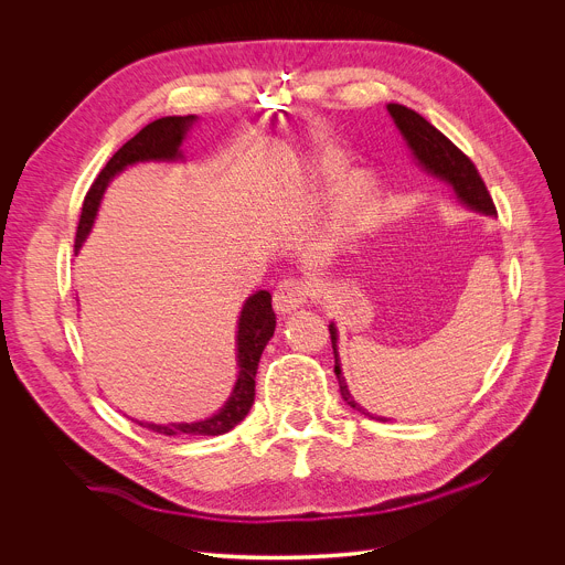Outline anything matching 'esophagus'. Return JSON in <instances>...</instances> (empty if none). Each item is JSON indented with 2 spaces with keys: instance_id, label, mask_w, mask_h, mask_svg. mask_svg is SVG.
Instances as JSON below:
<instances>
[{
  "instance_id": "obj_1",
  "label": "esophagus",
  "mask_w": 565,
  "mask_h": 565,
  "mask_svg": "<svg viewBox=\"0 0 565 565\" xmlns=\"http://www.w3.org/2000/svg\"><path fill=\"white\" fill-rule=\"evenodd\" d=\"M312 295H315V290H312V286L306 279L288 277V279H281L277 284L275 295H273V303H275L277 312L288 315V312L301 308Z\"/></svg>"
}]
</instances>
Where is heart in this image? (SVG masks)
Instances as JSON below:
<instances>
[{"label": "heart", "mask_w": 565, "mask_h": 565, "mask_svg": "<svg viewBox=\"0 0 565 565\" xmlns=\"http://www.w3.org/2000/svg\"><path fill=\"white\" fill-rule=\"evenodd\" d=\"M335 170H338L335 160L324 158V163H321V172L335 174ZM373 203H375V196H373V190L369 183H364V181L351 183L344 190L340 205H338V214H335L338 227L342 232H358L360 227H364L366 221L371 218Z\"/></svg>", "instance_id": "heart-1"}]
</instances>
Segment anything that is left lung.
Here are the masks:
<instances>
[{"mask_svg":"<svg viewBox=\"0 0 565 565\" xmlns=\"http://www.w3.org/2000/svg\"><path fill=\"white\" fill-rule=\"evenodd\" d=\"M386 109H388L395 127L399 129L402 138L407 140L409 149L414 151L416 160L429 174L449 183L454 188L456 196L469 210L488 214V216L497 214V205H494L486 183H482L476 166L443 131H438L429 120H425L420 114H416L409 107L391 103V105H386ZM329 331H331V344H333V355H335V375H338L340 393H342L344 402L349 407H353L355 412L373 418L369 412H364L358 405V402L351 395V391H349V386H347V380H344L342 366H340V355H338V329H335V324H331ZM375 420H382V418H375Z\"/></svg>","mask_w":565,"mask_h":565,"instance_id":"left-lung-1","label":"left lung"}]
</instances>
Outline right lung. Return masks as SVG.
Listing matches in <instances>:
<instances>
[{"instance_id":"add662e5","label":"right lung","mask_w":565,"mask_h":565,"mask_svg":"<svg viewBox=\"0 0 565 565\" xmlns=\"http://www.w3.org/2000/svg\"><path fill=\"white\" fill-rule=\"evenodd\" d=\"M196 116H168L158 118L142 127L131 140H127L103 168L94 185L89 188L83 214H79V223L75 230V250L85 244V238L92 232L100 199L109 185V181L120 174L127 166L145 163V160H179L181 142L192 127ZM277 317L273 310V297L268 290H259L253 297L246 299L244 308H241L238 317V331H236V362H238V377L234 384V391L230 399L223 405L218 414H214L207 420L199 423H172V425H149L138 423L156 434L163 436H221L234 429L241 420H244L255 402V377L257 366L262 360V353L268 344V340L275 333Z\"/></svg>"}]
</instances>
